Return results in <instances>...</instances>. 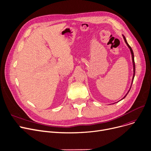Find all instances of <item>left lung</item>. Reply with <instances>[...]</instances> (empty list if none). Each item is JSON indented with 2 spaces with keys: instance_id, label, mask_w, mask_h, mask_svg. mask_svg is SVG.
<instances>
[{
  "instance_id": "obj_1",
  "label": "left lung",
  "mask_w": 151,
  "mask_h": 151,
  "mask_svg": "<svg viewBox=\"0 0 151 151\" xmlns=\"http://www.w3.org/2000/svg\"><path fill=\"white\" fill-rule=\"evenodd\" d=\"M123 37H124V40H125V43L127 44V46L128 47V48H130V52H131V53H132V61H133V79H132V85L133 82V79H134V74H135V64H134V54H133V50H132V48H131V47H130V45H128V44L127 43V40H126V39H125V37L124 35H123ZM130 89H131V87H130V90H129V91H128V93H127V95L124 97V98H125V96L127 95V94L128 93V92L130 91ZM124 98H123V99H124Z\"/></svg>"
}]
</instances>
